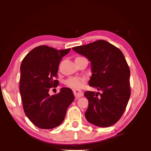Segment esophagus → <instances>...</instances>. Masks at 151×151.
Returning a JSON list of instances; mask_svg holds the SVG:
<instances>
[{"label":"esophagus","mask_w":151,"mask_h":151,"mask_svg":"<svg viewBox=\"0 0 151 151\" xmlns=\"http://www.w3.org/2000/svg\"><path fill=\"white\" fill-rule=\"evenodd\" d=\"M73 92H74V96H75L76 98H79V97H81V96H83V92L81 91V90L74 89V90H73Z\"/></svg>","instance_id":"34e87169"}]
</instances>
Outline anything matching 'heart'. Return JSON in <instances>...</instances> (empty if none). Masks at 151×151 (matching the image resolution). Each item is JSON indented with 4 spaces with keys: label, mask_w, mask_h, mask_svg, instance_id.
I'll use <instances>...</instances> for the list:
<instances>
[{
    "label": "heart",
    "mask_w": 151,
    "mask_h": 151,
    "mask_svg": "<svg viewBox=\"0 0 151 151\" xmlns=\"http://www.w3.org/2000/svg\"><path fill=\"white\" fill-rule=\"evenodd\" d=\"M84 82H85L84 78L72 77H70L65 81V84L70 87L74 88V89H79L84 85Z\"/></svg>",
    "instance_id": "obj_1"
}]
</instances>
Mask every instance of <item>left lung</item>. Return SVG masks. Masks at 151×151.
<instances>
[{
    "instance_id": "left-lung-1",
    "label": "left lung",
    "mask_w": 151,
    "mask_h": 151,
    "mask_svg": "<svg viewBox=\"0 0 151 151\" xmlns=\"http://www.w3.org/2000/svg\"><path fill=\"white\" fill-rule=\"evenodd\" d=\"M72 49L91 62L92 74L89 85L102 91L100 96L99 92L84 93L89 101L85 112L86 120L99 127L114 125L124 114L131 96L130 70L124 54L106 40Z\"/></svg>"
}]
</instances>
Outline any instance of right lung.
Wrapping results in <instances>:
<instances>
[{
  "instance_id": "1",
  "label": "right lung",
  "mask_w": 151,
  "mask_h": 151,
  "mask_svg": "<svg viewBox=\"0 0 151 151\" xmlns=\"http://www.w3.org/2000/svg\"><path fill=\"white\" fill-rule=\"evenodd\" d=\"M70 51L38 46L26 55L20 65V93L24 111L40 129H51L60 126L74 100L72 89L67 87L61 88L58 94H49L50 88L58 86L55 77L59 65Z\"/></svg>"
}]
</instances>
